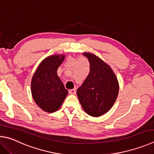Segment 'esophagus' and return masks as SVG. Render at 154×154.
I'll return each instance as SVG.
<instances>
[{"label":"esophagus","mask_w":154,"mask_h":154,"mask_svg":"<svg viewBox=\"0 0 154 154\" xmlns=\"http://www.w3.org/2000/svg\"><path fill=\"white\" fill-rule=\"evenodd\" d=\"M75 92H76V91H75V89H74V88H73V89H70L69 91V93L70 95H75Z\"/></svg>","instance_id":"obj_1"}]
</instances>
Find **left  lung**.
<instances>
[{"label": "left lung", "mask_w": 154, "mask_h": 154, "mask_svg": "<svg viewBox=\"0 0 154 154\" xmlns=\"http://www.w3.org/2000/svg\"><path fill=\"white\" fill-rule=\"evenodd\" d=\"M90 63V72L77 95L83 109L88 115L98 117L112 108L119 91V85L111 67L97 56L83 53Z\"/></svg>", "instance_id": "8db88e82"}]
</instances>
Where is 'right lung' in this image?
Wrapping results in <instances>:
<instances>
[{"instance_id":"add662e5","label":"right lung","mask_w":154,"mask_h":154,"mask_svg":"<svg viewBox=\"0 0 154 154\" xmlns=\"http://www.w3.org/2000/svg\"><path fill=\"white\" fill-rule=\"evenodd\" d=\"M64 59L63 55L45 58L32 77L31 91L34 100L40 108L48 113L60 108L68 93L57 74Z\"/></svg>"}]
</instances>
